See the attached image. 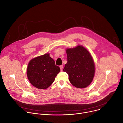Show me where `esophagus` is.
<instances>
[{"mask_svg": "<svg viewBox=\"0 0 123 123\" xmlns=\"http://www.w3.org/2000/svg\"><path fill=\"white\" fill-rule=\"evenodd\" d=\"M59 67H60V69H61V71H62L63 68V65H61V66H60Z\"/></svg>", "mask_w": 123, "mask_h": 123, "instance_id": "esophagus-1", "label": "esophagus"}]
</instances>
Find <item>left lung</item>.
<instances>
[{
  "label": "left lung",
  "mask_w": 123,
  "mask_h": 123,
  "mask_svg": "<svg viewBox=\"0 0 123 123\" xmlns=\"http://www.w3.org/2000/svg\"><path fill=\"white\" fill-rule=\"evenodd\" d=\"M67 63L63 71L68 75L71 84L79 89H83L92 83L95 73L93 59L89 51L82 46L67 49Z\"/></svg>",
  "instance_id": "1"
}]
</instances>
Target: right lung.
<instances>
[{"label":"right lung","mask_w":123,"mask_h":123,"mask_svg":"<svg viewBox=\"0 0 123 123\" xmlns=\"http://www.w3.org/2000/svg\"><path fill=\"white\" fill-rule=\"evenodd\" d=\"M60 71V68L55 65L54 60L49 54H46L30 61L27 74L31 85L43 90L48 88L52 84Z\"/></svg>","instance_id":"add662e5"}]
</instances>
